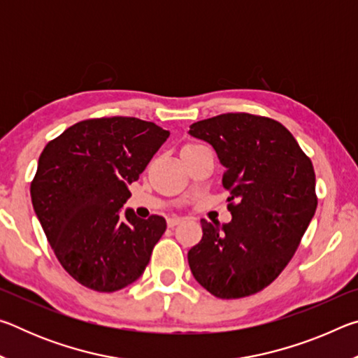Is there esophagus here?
<instances>
[{"mask_svg": "<svg viewBox=\"0 0 358 358\" xmlns=\"http://www.w3.org/2000/svg\"><path fill=\"white\" fill-rule=\"evenodd\" d=\"M178 222H181V217L172 216V217H169V220H167V226H169V227H173V226H177Z\"/></svg>", "mask_w": 358, "mask_h": 358, "instance_id": "1", "label": "esophagus"}]
</instances>
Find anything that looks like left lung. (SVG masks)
Returning a JSON list of instances; mask_svg holds the SVG:
<instances>
[{
  "instance_id": "obj_1",
  "label": "left lung",
  "mask_w": 358,
  "mask_h": 358,
  "mask_svg": "<svg viewBox=\"0 0 358 358\" xmlns=\"http://www.w3.org/2000/svg\"><path fill=\"white\" fill-rule=\"evenodd\" d=\"M189 134L208 142L226 169L232 221L201 220L202 240L187 251L196 281L217 299H241L286 268L316 213V175L281 123L250 113L197 121Z\"/></svg>"
}]
</instances>
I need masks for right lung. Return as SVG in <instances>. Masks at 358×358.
Wrapping results in <instances>:
<instances>
[{"label": "right lung", "instance_id": "right-lung-1", "mask_svg": "<svg viewBox=\"0 0 358 358\" xmlns=\"http://www.w3.org/2000/svg\"><path fill=\"white\" fill-rule=\"evenodd\" d=\"M171 132L129 117L85 120L45 145L31 202L59 264L82 286L115 292L142 276L167 227L121 208Z\"/></svg>", "mask_w": 358, "mask_h": 358}]
</instances>
